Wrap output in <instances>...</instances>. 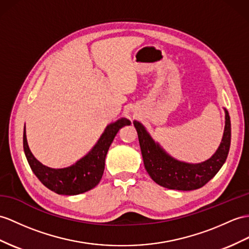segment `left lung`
<instances>
[{
  "instance_id": "1",
  "label": "left lung",
  "mask_w": 249,
  "mask_h": 249,
  "mask_svg": "<svg viewBox=\"0 0 249 249\" xmlns=\"http://www.w3.org/2000/svg\"><path fill=\"white\" fill-rule=\"evenodd\" d=\"M138 134L143 165L156 184L168 189L196 190L203 187L219 172L226 161L231 141V124L228 112L225 110V129L219 149L209 160L199 163H188L173 159L153 141L144 126L134 121Z\"/></svg>"
}]
</instances>
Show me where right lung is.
I'll list each match as a JSON object with an SVG mask.
<instances>
[{
	"label": "right lung",
	"mask_w": 249,
	"mask_h": 249,
	"mask_svg": "<svg viewBox=\"0 0 249 249\" xmlns=\"http://www.w3.org/2000/svg\"><path fill=\"white\" fill-rule=\"evenodd\" d=\"M130 124L131 121L126 118H120L108 124L94 148L81 160L68 168H50L36 160L28 147L25 128L23 132L24 153L36 177L48 189L63 196L80 195L99 184L105 171L106 156L114 137L119 129Z\"/></svg>",
	"instance_id": "1"
}]
</instances>
